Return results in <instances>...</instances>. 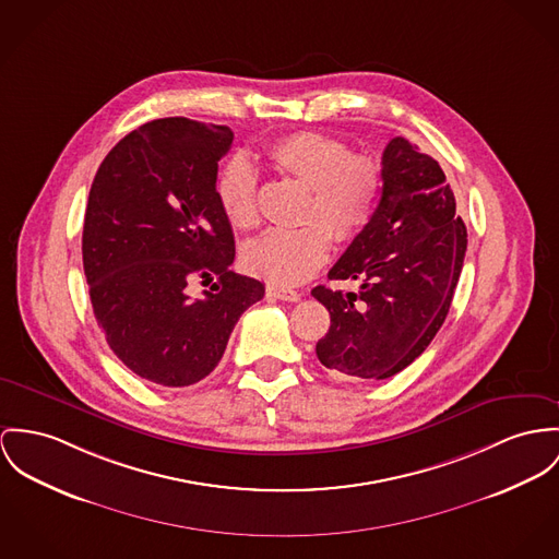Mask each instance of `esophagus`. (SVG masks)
Returning a JSON list of instances; mask_svg holds the SVG:
<instances>
[{
    "instance_id": "obj_1",
    "label": "esophagus",
    "mask_w": 559,
    "mask_h": 559,
    "mask_svg": "<svg viewBox=\"0 0 559 559\" xmlns=\"http://www.w3.org/2000/svg\"><path fill=\"white\" fill-rule=\"evenodd\" d=\"M267 296L283 301H298L301 298V294L298 289H292V287H274V285L267 287Z\"/></svg>"
}]
</instances>
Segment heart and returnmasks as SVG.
Returning a JSON list of instances; mask_svg holds the SVG:
<instances>
[{"mask_svg":"<svg viewBox=\"0 0 559 559\" xmlns=\"http://www.w3.org/2000/svg\"><path fill=\"white\" fill-rule=\"evenodd\" d=\"M267 164L308 187L298 229H270L245 247L247 270L274 285H300L328 259L330 234L348 245L364 234L377 213L383 173L368 155H353L348 144L323 131H294L263 151ZM216 200L236 229L259 223L258 174L245 159L229 162L216 178Z\"/></svg>","mask_w":559,"mask_h":559,"instance_id":"1","label":"heart"}]
</instances>
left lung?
<instances>
[{
	"label": "left lung",
	"instance_id": "8db88e82",
	"mask_svg": "<svg viewBox=\"0 0 559 559\" xmlns=\"http://www.w3.org/2000/svg\"><path fill=\"white\" fill-rule=\"evenodd\" d=\"M381 173L377 213L328 274L361 281V292L312 289L332 321L317 343L319 361L338 377L374 381L411 366L433 341L468 245L436 159L397 135L385 146Z\"/></svg>",
	"mask_w": 559,
	"mask_h": 559
}]
</instances>
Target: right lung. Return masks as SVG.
Returning <instances> with one entry per match:
<instances>
[{"label": "right lung", "mask_w": 559, "mask_h": 559, "mask_svg": "<svg viewBox=\"0 0 559 559\" xmlns=\"http://www.w3.org/2000/svg\"><path fill=\"white\" fill-rule=\"evenodd\" d=\"M234 131L185 117L128 133L93 178L83 265L106 343L138 377L187 386L221 361L240 314L263 285L229 270L234 231L216 173ZM212 289L191 301L193 281Z\"/></svg>", "instance_id": "add662e5"}]
</instances>
